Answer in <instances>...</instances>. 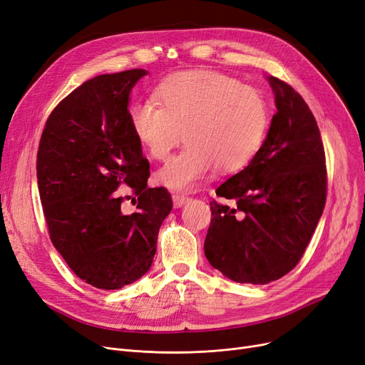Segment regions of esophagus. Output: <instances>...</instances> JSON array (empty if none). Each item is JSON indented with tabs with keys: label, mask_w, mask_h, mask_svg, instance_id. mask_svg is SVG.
Segmentation results:
<instances>
[{
	"label": "esophagus",
	"mask_w": 365,
	"mask_h": 365,
	"mask_svg": "<svg viewBox=\"0 0 365 365\" xmlns=\"http://www.w3.org/2000/svg\"><path fill=\"white\" fill-rule=\"evenodd\" d=\"M172 200H173V206L181 207V206H184L187 203L188 197L185 195H182V193H173L172 195Z\"/></svg>",
	"instance_id": "esophagus-1"
}]
</instances>
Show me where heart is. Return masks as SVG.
Returning <instances> with one entry per match:
<instances>
[{
  "label": "heart",
  "instance_id": "heart-1",
  "mask_svg": "<svg viewBox=\"0 0 365 365\" xmlns=\"http://www.w3.org/2000/svg\"><path fill=\"white\" fill-rule=\"evenodd\" d=\"M154 98L159 106L136 102L129 120L136 140L155 160H166L184 132L187 145L159 170L169 188H195L217 166L242 170L263 144L266 101L233 77L202 69L177 73L155 88Z\"/></svg>",
  "mask_w": 365,
  "mask_h": 365
}]
</instances>
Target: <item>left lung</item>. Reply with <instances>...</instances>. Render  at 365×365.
<instances>
[{
  "label": "left lung",
  "instance_id": "1",
  "mask_svg": "<svg viewBox=\"0 0 365 365\" xmlns=\"http://www.w3.org/2000/svg\"><path fill=\"white\" fill-rule=\"evenodd\" d=\"M276 114L251 163L217 188L205 255L239 284L264 285L297 266L322 215L325 153L317 120L285 81L267 77Z\"/></svg>",
  "mask_w": 365,
  "mask_h": 365
}]
</instances>
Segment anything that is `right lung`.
Instances as JSON below:
<instances>
[{
  "label": "right lung",
  "instance_id": "1",
  "mask_svg": "<svg viewBox=\"0 0 365 365\" xmlns=\"http://www.w3.org/2000/svg\"><path fill=\"white\" fill-rule=\"evenodd\" d=\"M145 69L84 81L48 115L37 178L50 239L66 264L101 289H120L148 272L163 220L165 187L148 188L150 163L129 120V96ZM128 183L135 197L116 188ZM125 198L135 212L126 213Z\"/></svg>",
  "mask_w": 365,
  "mask_h": 365
}]
</instances>
